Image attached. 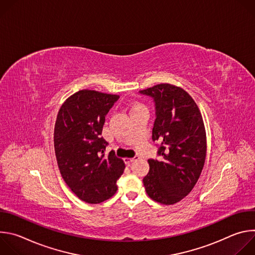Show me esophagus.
Returning a JSON list of instances; mask_svg holds the SVG:
<instances>
[{
	"label": "esophagus",
	"instance_id": "obj_1",
	"mask_svg": "<svg viewBox=\"0 0 255 255\" xmlns=\"http://www.w3.org/2000/svg\"><path fill=\"white\" fill-rule=\"evenodd\" d=\"M138 158H139L138 156H134V157H132V158H128V157H126V158H124V162H125L126 164H129V163L133 162L134 160H136V159H138Z\"/></svg>",
	"mask_w": 255,
	"mask_h": 255
}]
</instances>
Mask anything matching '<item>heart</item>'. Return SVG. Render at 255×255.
Here are the masks:
<instances>
[{
  "label": "heart",
  "mask_w": 255,
  "mask_h": 255,
  "mask_svg": "<svg viewBox=\"0 0 255 255\" xmlns=\"http://www.w3.org/2000/svg\"><path fill=\"white\" fill-rule=\"evenodd\" d=\"M140 108H144V107L141 104H139V103H133L131 105V111L136 110V109H140Z\"/></svg>",
  "instance_id": "obj_1"
}]
</instances>
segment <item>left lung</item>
<instances>
[{"label":"left lung","mask_w":255,"mask_h":255,"mask_svg":"<svg viewBox=\"0 0 255 255\" xmlns=\"http://www.w3.org/2000/svg\"><path fill=\"white\" fill-rule=\"evenodd\" d=\"M139 93L155 104L152 140L160 142L157 154L162 156L160 161L148 159L143 185L153 201L173 205L191 193L203 170L207 152L203 118L193 98L179 87L160 84Z\"/></svg>","instance_id":"left-lung-1"}]
</instances>
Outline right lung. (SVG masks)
<instances>
[{
  "label": "right lung",
  "mask_w": 255,
  "mask_h": 255,
  "mask_svg": "<svg viewBox=\"0 0 255 255\" xmlns=\"http://www.w3.org/2000/svg\"><path fill=\"white\" fill-rule=\"evenodd\" d=\"M118 95L92 90L77 92L60 107L54 126V150L65 184L82 201L99 204L115 195L124 161L101 136L105 117Z\"/></svg>",
  "instance_id": "add662e5"
}]
</instances>
